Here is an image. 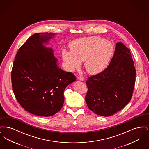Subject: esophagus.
<instances>
[{"label": "esophagus", "mask_w": 149, "mask_h": 149, "mask_svg": "<svg viewBox=\"0 0 149 149\" xmlns=\"http://www.w3.org/2000/svg\"><path fill=\"white\" fill-rule=\"evenodd\" d=\"M78 79L80 80V81H84V78H83V77H78Z\"/></svg>", "instance_id": "34e87169"}]
</instances>
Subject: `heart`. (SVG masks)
<instances>
[{"label": "heart", "mask_w": 149, "mask_h": 149, "mask_svg": "<svg viewBox=\"0 0 149 149\" xmlns=\"http://www.w3.org/2000/svg\"><path fill=\"white\" fill-rule=\"evenodd\" d=\"M70 51L63 50L62 58L66 68L73 71L84 61L86 71L91 75L106 68L113 54L112 43L99 36L83 37L72 41Z\"/></svg>", "instance_id": "obj_1"}]
</instances>
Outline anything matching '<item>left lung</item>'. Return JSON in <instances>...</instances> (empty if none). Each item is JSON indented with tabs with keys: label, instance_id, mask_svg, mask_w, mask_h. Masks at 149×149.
I'll use <instances>...</instances> for the list:
<instances>
[{
	"label": "left lung",
	"instance_id": "obj_1",
	"mask_svg": "<svg viewBox=\"0 0 149 149\" xmlns=\"http://www.w3.org/2000/svg\"><path fill=\"white\" fill-rule=\"evenodd\" d=\"M135 77L130 50L123 43H117L108 66L86 81L88 91L85 101L89 109L104 117L120 111L132 96Z\"/></svg>",
	"mask_w": 149,
	"mask_h": 149
}]
</instances>
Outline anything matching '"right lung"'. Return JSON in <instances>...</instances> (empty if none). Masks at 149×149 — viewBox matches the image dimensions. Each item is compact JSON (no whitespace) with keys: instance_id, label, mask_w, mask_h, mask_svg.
<instances>
[{"instance_id":"right-lung-1","label":"right lung","mask_w":149,"mask_h":149,"mask_svg":"<svg viewBox=\"0 0 149 149\" xmlns=\"http://www.w3.org/2000/svg\"><path fill=\"white\" fill-rule=\"evenodd\" d=\"M55 35L46 32L31 36L18 50L11 73L17 101L38 116L57 113L64 104L65 89L76 80L71 72L58 66L52 49L45 46Z\"/></svg>"}]
</instances>
